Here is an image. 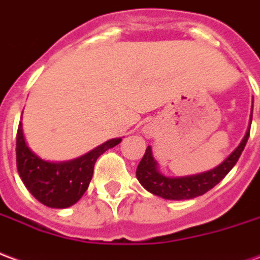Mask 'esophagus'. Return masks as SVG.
<instances>
[{
	"mask_svg": "<svg viewBox=\"0 0 260 260\" xmlns=\"http://www.w3.org/2000/svg\"><path fill=\"white\" fill-rule=\"evenodd\" d=\"M145 134H147V136H151V132H149V130H145Z\"/></svg>",
	"mask_w": 260,
	"mask_h": 260,
	"instance_id": "1",
	"label": "esophagus"
}]
</instances>
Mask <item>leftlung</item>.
Masks as SVG:
<instances>
[{
    "instance_id": "1",
    "label": "left lung",
    "mask_w": 260,
    "mask_h": 260,
    "mask_svg": "<svg viewBox=\"0 0 260 260\" xmlns=\"http://www.w3.org/2000/svg\"><path fill=\"white\" fill-rule=\"evenodd\" d=\"M251 122L252 112L249 127L240 145L229 155L226 160H223L215 169L208 170L205 173L192 174V176H185V177H168L159 172L158 164L152 156V149L148 147L141 162L138 164L137 172H136L140 184L151 194L158 195L165 200H191L195 197L204 195L212 190L217 183H220L221 180L226 177L227 173L234 168V165L237 164V160L245 148V144L251 132Z\"/></svg>"
}]
</instances>
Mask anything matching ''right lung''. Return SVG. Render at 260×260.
I'll list each match as a JSON object with an SVG mask.
<instances>
[{
    "label": "right lung",
    "mask_w": 260,
    "mask_h": 260,
    "mask_svg": "<svg viewBox=\"0 0 260 260\" xmlns=\"http://www.w3.org/2000/svg\"><path fill=\"white\" fill-rule=\"evenodd\" d=\"M122 138H112L80 158L68 162H47L24 141L22 122L16 134V166L20 179L34 198L48 208L63 209L80 200L90 184L100 155L113 148Z\"/></svg>",
    "instance_id": "right-lung-1"
}]
</instances>
